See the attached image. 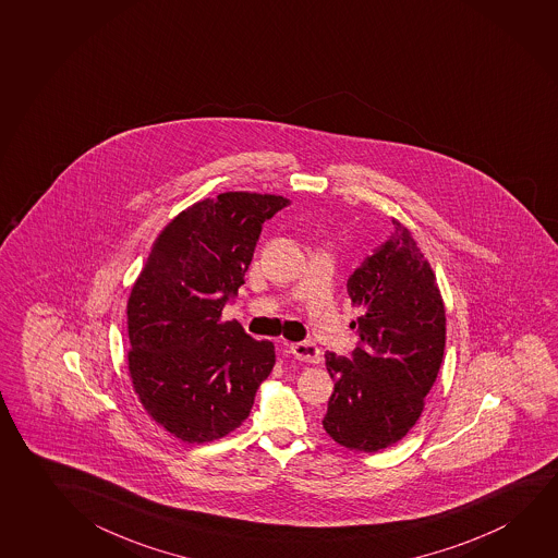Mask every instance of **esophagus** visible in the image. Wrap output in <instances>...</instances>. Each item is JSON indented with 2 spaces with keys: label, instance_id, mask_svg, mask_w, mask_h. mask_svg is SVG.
<instances>
[{
  "label": "esophagus",
  "instance_id": "1",
  "mask_svg": "<svg viewBox=\"0 0 558 558\" xmlns=\"http://www.w3.org/2000/svg\"><path fill=\"white\" fill-rule=\"evenodd\" d=\"M290 352H292L295 360L303 361V363H311V365H317L323 361V352L318 350L317 343L313 342H298L290 345Z\"/></svg>",
  "mask_w": 558,
  "mask_h": 558
}]
</instances>
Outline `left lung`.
Masks as SVG:
<instances>
[{
	"label": "left lung",
	"mask_w": 558,
	"mask_h": 558,
	"mask_svg": "<svg viewBox=\"0 0 558 558\" xmlns=\"http://www.w3.org/2000/svg\"><path fill=\"white\" fill-rule=\"evenodd\" d=\"M353 270L348 295L361 315L350 357L326 353L335 378L323 427L338 445L378 452L408 435L425 408L445 355L446 317L437 276L398 220Z\"/></svg>",
	"instance_id": "left-lung-1"
}]
</instances>
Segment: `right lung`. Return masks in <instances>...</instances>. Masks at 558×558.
I'll return each mask as SVG.
<instances>
[{"label": "right lung", "mask_w": 558, "mask_h": 558, "mask_svg": "<svg viewBox=\"0 0 558 558\" xmlns=\"http://www.w3.org/2000/svg\"><path fill=\"white\" fill-rule=\"evenodd\" d=\"M280 195L228 191L183 210L156 238L128 301L129 375L146 413L189 445L247 420L275 367V343L253 340L222 310L241 283Z\"/></svg>", "instance_id": "right-lung-1"}]
</instances>
